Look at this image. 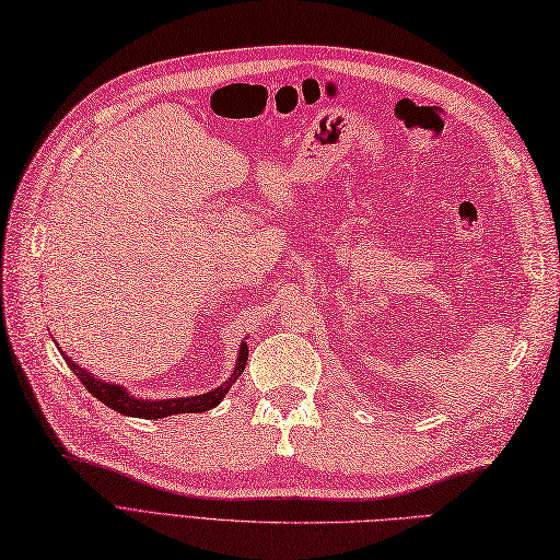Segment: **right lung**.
I'll return each instance as SVG.
<instances>
[{"instance_id":"1","label":"right lung","mask_w":560,"mask_h":560,"mask_svg":"<svg viewBox=\"0 0 560 560\" xmlns=\"http://www.w3.org/2000/svg\"><path fill=\"white\" fill-rule=\"evenodd\" d=\"M63 353V351H61ZM247 357H249V347L247 342L240 345L237 351V361L233 373L225 380L221 387H215L207 394H192V397H177V399H142V397H132V394L116 383H106V380H100L88 368L78 365L75 361H71L63 353V359L68 363V368L75 373V377L88 387V392L92 397H97L104 406L114 408V411L130 416V418H144V420H156V418H168L175 413H203L211 411L213 406H218L223 401V397L228 394V389L237 383V377L244 373V365H247Z\"/></svg>"}]
</instances>
